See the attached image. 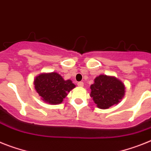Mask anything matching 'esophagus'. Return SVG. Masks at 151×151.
I'll list each match as a JSON object with an SVG mask.
<instances>
[{
  "label": "esophagus",
  "instance_id": "1",
  "mask_svg": "<svg viewBox=\"0 0 151 151\" xmlns=\"http://www.w3.org/2000/svg\"><path fill=\"white\" fill-rule=\"evenodd\" d=\"M78 87H82L83 86V82H81V81L78 82Z\"/></svg>",
  "mask_w": 151,
  "mask_h": 151
}]
</instances>
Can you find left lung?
I'll use <instances>...</instances> for the list:
<instances>
[{
    "instance_id": "8db88e82",
    "label": "left lung",
    "mask_w": 151,
    "mask_h": 151,
    "mask_svg": "<svg viewBox=\"0 0 151 151\" xmlns=\"http://www.w3.org/2000/svg\"><path fill=\"white\" fill-rule=\"evenodd\" d=\"M91 97L99 108L107 109L120 102L124 95V83L114 77L100 75L91 86Z\"/></svg>"
}]
</instances>
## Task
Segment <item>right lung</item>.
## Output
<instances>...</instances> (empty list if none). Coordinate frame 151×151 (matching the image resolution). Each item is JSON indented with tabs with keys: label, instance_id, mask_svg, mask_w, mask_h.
Instances as JSON below:
<instances>
[{
	"label": "right lung",
	"instance_id": "obj_1",
	"mask_svg": "<svg viewBox=\"0 0 151 151\" xmlns=\"http://www.w3.org/2000/svg\"><path fill=\"white\" fill-rule=\"evenodd\" d=\"M35 87L44 102L58 104L75 85L70 80L64 81L60 74L53 72L37 76L35 78Z\"/></svg>",
	"mask_w": 151,
	"mask_h": 151
}]
</instances>
